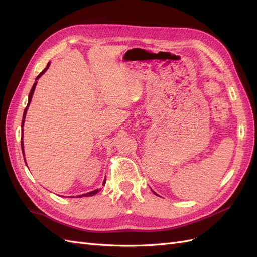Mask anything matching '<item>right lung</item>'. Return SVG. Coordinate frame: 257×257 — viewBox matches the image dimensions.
I'll list each match as a JSON object with an SVG mask.
<instances>
[{"mask_svg": "<svg viewBox=\"0 0 257 257\" xmlns=\"http://www.w3.org/2000/svg\"><path fill=\"white\" fill-rule=\"evenodd\" d=\"M49 65H50V63H48L47 64V66H46V68L44 69V71L38 75L37 77H36V80L40 78V77L47 71L48 69V67H49ZM36 83H37V81H35L34 82V84H33V87H32V89H31V92H30V94H29V100H28V105H27V107H26V109H25V112H23V116H22V122H21V128H22V132H23V124H25V119H26V114H27V111H28V107H29V105H30V103H31V100H32V96H33V93H34V90H35V87H36ZM21 148H22V153H23V157H25V151H23V142H22V137H21ZM26 164H27V162H26ZM106 180V179H105ZM105 182L106 181H104V183L103 184H105ZM98 192V190H94V191H92V192H89V193H87V194H82V195H78V196H76V197H87V196H93V195H95V194Z\"/></svg>", "mask_w": 257, "mask_h": 257, "instance_id": "right-lung-1", "label": "right lung"}]
</instances>
